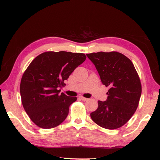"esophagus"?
I'll return each instance as SVG.
<instances>
[{
  "instance_id": "obj_1",
  "label": "esophagus",
  "mask_w": 160,
  "mask_h": 160,
  "mask_svg": "<svg viewBox=\"0 0 160 160\" xmlns=\"http://www.w3.org/2000/svg\"><path fill=\"white\" fill-rule=\"evenodd\" d=\"M79 98L80 100H83V101H87L88 99L87 98H84V97H83V96H80L79 97Z\"/></svg>"
}]
</instances>
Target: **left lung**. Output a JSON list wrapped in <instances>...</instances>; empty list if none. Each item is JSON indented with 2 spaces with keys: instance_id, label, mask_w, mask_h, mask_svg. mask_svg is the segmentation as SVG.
Instances as JSON below:
<instances>
[{
  "instance_id": "obj_1",
  "label": "left lung",
  "mask_w": 160,
  "mask_h": 160,
  "mask_svg": "<svg viewBox=\"0 0 160 160\" xmlns=\"http://www.w3.org/2000/svg\"><path fill=\"white\" fill-rule=\"evenodd\" d=\"M102 82L109 87L107 101L98 100L97 109L91 113L95 123L107 129L124 125L136 111L142 93V84L131 62L117 52L87 53Z\"/></svg>"
}]
</instances>
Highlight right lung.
Returning <instances> with one entry per match:
<instances>
[{"mask_svg":"<svg viewBox=\"0 0 160 160\" xmlns=\"http://www.w3.org/2000/svg\"><path fill=\"white\" fill-rule=\"evenodd\" d=\"M86 58L81 53L47 52L27 68L20 81V96L24 109L38 127L52 128L65 120L77 98L60 94L59 88Z\"/></svg>","mask_w":160,"mask_h":160,"instance_id":"add662e5","label":"right lung"}]
</instances>
